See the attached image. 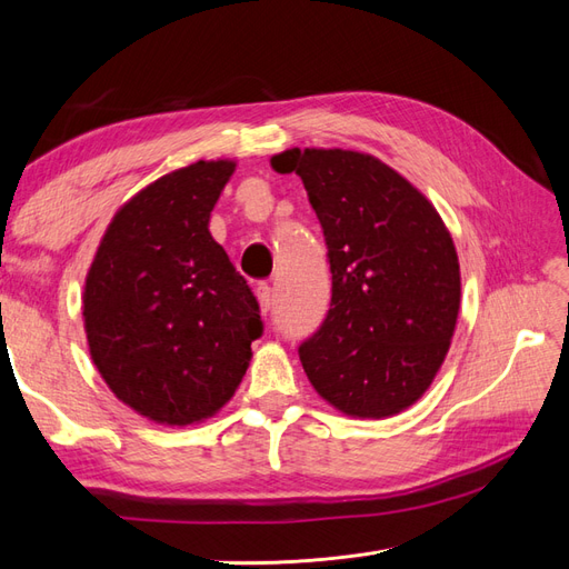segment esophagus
<instances>
[{
    "label": "esophagus",
    "instance_id": "esophagus-1",
    "mask_svg": "<svg viewBox=\"0 0 569 569\" xmlns=\"http://www.w3.org/2000/svg\"><path fill=\"white\" fill-rule=\"evenodd\" d=\"M256 297H258V303H261V311L263 313H268L270 308H272V301H274V297H272V287L268 284V282H261L256 287Z\"/></svg>",
    "mask_w": 569,
    "mask_h": 569
}]
</instances>
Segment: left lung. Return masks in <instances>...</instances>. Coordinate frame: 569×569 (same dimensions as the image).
I'll return each mask as SVG.
<instances>
[{
	"mask_svg": "<svg viewBox=\"0 0 569 569\" xmlns=\"http://www.w3.org/2000/svg\"><path fill=\"white\" fill-rule=\"evenodd\" d=\"M278 173L303 180L327 244L332 301L299 358L325 401L387 418L416 403L451 347L460 266L437 209L368 153L287 149Z\"/></svg>",
	"mask_w": 569,
	"mask_h": 569,
	"instance_id": "1",
	"label": "left lung"
}]
</instances>
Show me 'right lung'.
<instances>
[{
	"label": "right lung",
	"instance_id": "add662e5",
	"mask_svg": "<svg viewBox=\"0 0 569 569\" xmlns=\"http://www.w3.org/2000/svg\"><path fill=\"white\" fill-rule=\"evenodd\" d=\"M234 173L197 161L116 213L84 282V332L120 401L163 425L213 416L242 382L263 335L247 280L209 232Z\"/></svg>",
	"mask_w": 569,
	"mask_h": 569
}]
</instances>
